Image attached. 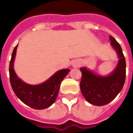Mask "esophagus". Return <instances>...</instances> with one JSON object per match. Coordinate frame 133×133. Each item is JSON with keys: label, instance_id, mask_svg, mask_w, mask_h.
Returning a JSON list of instances; mask_svg holds the SVG:
<instances>
[{"label": "esophagus", "instance_id": "esophagus-1", "mask_svg": "<svg viewBox=\"0 0 133 133\" xmlns=\"http://www.w3.org/2000/svg\"><path fill=\"white\" fill-rule=\"evenodd\" d=\"M79 65H80V62H78V61H74L73 63H72V66L78 67L79 66Z\"/></svg>", "mask_w": 133, "mask_h": 133}]
</instances>
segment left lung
Here are the masks:
<instances>
[{
	"instance_id": "obj_1",
	"label": "left lung",
	"mask_w": 133,
	"mask_h": 133,
	"mask_svg": "<svg viewBox=\"0 0 133 133\" xmlns=\"http://www.w3.org/2000/svg\"><path fill=\"white\" fill-rule=\"evenodd\" d=\"M112 48L118 56V63L108 75L95 74L85 67L81 68V90L84 98L90 104L97 106L107 105L113 100L123 89L125 81L126 63L120 44L112 36H110Z\"/></svg>"
}]
</instances>
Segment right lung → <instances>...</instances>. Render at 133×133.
Masks as SVG:
<instances>
[{
  "label": "right lung",
  "mask_w": 133,
  "mask_h": 133,
  "mask_svg": "<svg viewBox=\"0 0 133 133\" xmlns=\"http://www.w3.org/2000/svg\"><path fill=\"white\" fill-rule=\"evenodd\" d=\"M18 45L14 48L9 65L10 82L13 92L25 105L35 110L49 108L55 103L60 85L64 78L70 72L69 69L57 71L50 78L39 85H30L25 83L16 75L13 68Z\"/></svg>",
  "instance_id": "right-lung-1"
}]
</instances>
